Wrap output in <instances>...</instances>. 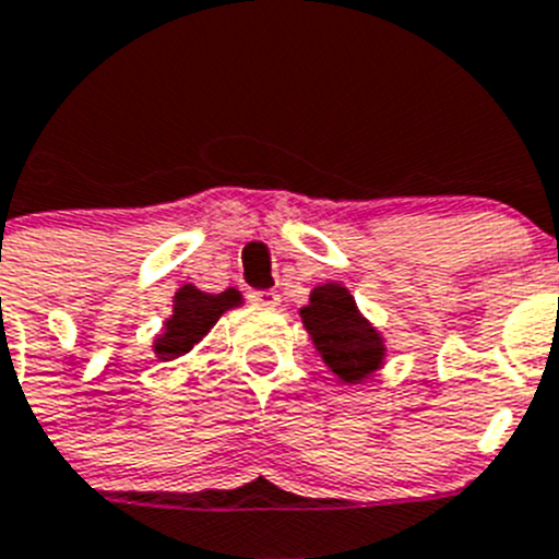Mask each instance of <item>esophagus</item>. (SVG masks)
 I'll return each mask as SVG.
<instances>
[{
	"label": "esophagus",
	"instance_id": "esophagus-1",
	"mask_svg": "<svg viewBox=\"0 0 559 559\" xmlns=\"http://www.w3.org/2000/svg\"><path fill=\"white\" fill-rule=\"evenodd\" d=\"M250 304L261 306V309H275L281 304V295L275 289H255L250 292Z\"/></svg>",
	"mask_w": 559,
	"mask_h": 559
}]
</instances>
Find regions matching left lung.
Wrapping results in <instances>:
<instances>
[{
	"instance_id": "obj_1",
	"label": "left lung",
	"mask_w": 559,
	"mask_h": 559,
	"mask_svg": "<svg viewBox=\"0 0 559 559\" xmlns=\"http://www.w3.org/2000/svg\"><path fill=\"white\" fill-rule=\"evenodd\" d=\"M300 320L320 359L345 384H361L384 367V336L361 314L348 286L317 284L300 306Z\"/></svg>"
}]
</instances>
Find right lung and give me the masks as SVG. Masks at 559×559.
Returning <instances> with one entry per match:
<instances>
[{
    "label": "right lung",
    "instance_id": "add662e5",
    "mask_svg": "<svg viewBox=\"0 0 559 559\" xmlns=\"http://www.w3.org/2000/svg\"><path fill=\"white\" fill-rule=\"evenodd\" d=\"M245 304L242 292L225 289L219 295L198 289L194 284L178 286L173 295V314L164 320L160 331L153 340V354L158 361H175L189 350L217 325L219 317L230 309H239Z\"/></svg>",
    "mask_w": 559,
    "mask_h": 559
}]
</instances>
